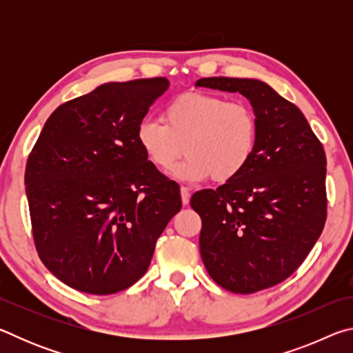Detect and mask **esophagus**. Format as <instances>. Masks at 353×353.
I'll use <instances>...</instances> for the list:
<instances>
[{
  "instance_id": "1",
  "label": "esophagus",
  "mask_w": 353,
  "mask_h": 353,
  "mask_svg": "<svg viewBox=\"0 0 353 353\" xmlns=\"http://www.w3.org/2000/svg\"><path fill=\"white\" fill-rule=\"evenodd\" d=\"M181 196H182V204L183 205H188V202H190V188L181 187Z\"/></svg>"
}]
</instances>
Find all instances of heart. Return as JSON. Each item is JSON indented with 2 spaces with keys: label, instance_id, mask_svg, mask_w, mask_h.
<instances>
[{
  "label": "heart",
  "instance_id": "obj_1",
  "mask_svg": "<svg viewBox=\"0 0 353 353\" xmlns=\"http://www.w3.org/2000/svg\"><path fill=\"white\" fill-rule=\"evenodd\" d=\"M163 121L143 119L137 130L143 152L159 170L182 181L229 182L249 165L259 141V118L243 101L190 92L168 103Z\"/></svg>",
  "mask_w": 353,
  "mask_h": 353
}]
</instances>
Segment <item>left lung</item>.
<instances>
[{
	"label": "left lung",
	"mask_w": 353,
	"mask_h": 353,
	"mask_svg": "<svg viewBox=\"0 0 353 353\" xmlns=\"http://www.w3.org/2000/svg\"><path fill=\"white\" fill-rule=\"evenodd\" d=\"M198 87L241 93L259 118V141L240 176L201 190L199 248L210 277L240 294L283 282L307 259L327 218V159L297 107L268 83L204 77Z\"/></svg>",
	"instance_id": "8db88e82"
}]
</instances>
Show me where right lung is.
<instances>
[{"label": "right lung", "mask_w": 353, "mask_h": 353, "mask_svg": "<svg viewBox=\"0 0 353 353\" xmlns=\"http://www.w3.org/2000/svg\"><path fill=\"white\" fill-rule=\"evenodd\" d=\"M168 87L166 77L103 83L59 105L29 154L35 249L71 288L105 296L132 286L182 208L176 182L149 162L137 139Z\"/></svg>", "instance_id": "1"}]
</instances>
